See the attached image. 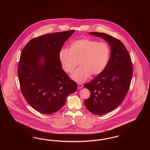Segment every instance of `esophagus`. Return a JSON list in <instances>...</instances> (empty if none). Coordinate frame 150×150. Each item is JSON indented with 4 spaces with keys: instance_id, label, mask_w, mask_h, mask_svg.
Returning a JSON list of instances; mask_svg holds the SVG:
<instances>
[{
    "instance_id": "esophagus-1",
    "label": "esophagus",
    "mask_w": 150,
    "mask_h": 150,
    "mask_svg": "<svg viewBox=\"0 0 150 150\" xmlns=\"http://www.w3.org/2000/svg\"><path fill=\"white\" fill-rule=\"evenodd\" d=\"M78 86L79 89H81V88H82L83 87V85L82 84L78 83Z\"/></svg>"
}]
</instances>
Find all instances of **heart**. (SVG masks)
<instances>
[{"instance_id": "1", "label": "heart", "mask_w": 150, "mask_h": 150, "mask_svg": "<svg viewBox=\"0 0 150 150\" xmlns=\"http://www.w3.org/2000/svg\"><path fill=\"white\" fill-rule=\"evenodd\" d=\"M110 57V48L107 43L89 39L75 40L70 48H63L59 59L64 71L71 74L76 66L80 67L71 76L78 83H83L92 74L97 75L104 71ZM79 62L78 63V62Z\"/></svg>"}]
</instances>
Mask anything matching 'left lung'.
Returning a JSON list of instances; mask_svg holds the SVG:
<instances>
[{
	"label": "left lung",
	"mask_w": 150,
	"mask_h": 150,
	"mask_svg": "<svg viewBox=\"0 0 150 150\" xmlns=\"http://www.w3.org/2000/svg\"><path fill=\"white\" fill-rule=\"evenodd\" d=\"M103 39L110 46V57L104 71L84 86L91 92L84 100L86 108L98 115L107 114L118 107L128 92L133 74L130 56L121 42L105 33L90 32Z\"/></svg>",
	"instance_id": "obj_1"
}]
</instances>
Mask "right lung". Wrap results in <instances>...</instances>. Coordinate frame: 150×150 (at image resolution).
<instances>
[{
  "instance_id": "add662e5",
  "label": "right lung",
  "mask_w": 150,
  "mask_h": 150,
  "mask_svg": "<svg viewBox=\"0 0 150 150\" xmlns=\"http://www.w3.org/2000/svg\"><path fill=\"white\" fill-rule=\"evenodd\" d=\"M74 31L36 37L22 51L18 67L22 93L29 105L42 114L57 112L78 88L62 69L59 59L64 44Z\"/></svg>"
}]
</instances>
